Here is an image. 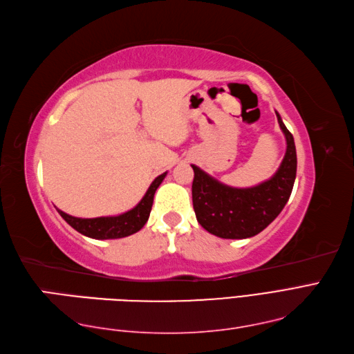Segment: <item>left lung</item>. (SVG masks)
<instances>
[{"instance_id":"8db88e82","label":"left lung","mask_w":354,"mask_h":354,"mask_svg":"<svg viewBox=\"0 0 354 354\" xmlns=\"http://www.w3.org/2000/svg\"><path fill=\"white\" fill-rule=\"evenodd\" d=\"M286 135L287 151L274 176L252 187H231L218 182L196 165L194 168L192 203L200 225L222 239H248L261 232L282 212L296 180L295 138L277 112Z\"/></svg>"}]
</instances>
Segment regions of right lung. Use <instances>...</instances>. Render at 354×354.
Instances as JSON below:
<instances>
[{
    "label": "right lung",
    "instance_id": "obj_1",
    "mask_svg": "<svg viewBox=\"0 0 354 354\" xmlns=\"http://www.w3.org/2000/svg\"><path fill=\"white\" fill-rule=\"evenodd\" d=\"M165 176L167 172H163V174L154 178L153 183L149 187V191L142 196V200L138 203L132 210H129L123 214H118V216L82 219V218L71 216V214H67L58 209L57 210L68 225L87 237L97 239V240L127 237L133 234V232L140 231L145 225V222L149 221L154 192H156V189L163 182Z\"/></svg>",
    "mask_w": 354,
    "mask_h": 354
}]
</instances>
